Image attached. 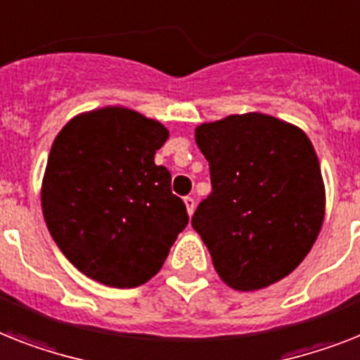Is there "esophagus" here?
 <instances>
[{"mask_svg": "<svg viewBox=\"0 0 360 360\" xmlns=\"http://www.w3.org/2000/svg\"><path fill=\"white\" fill-rule=\"evenodd\" d=\"M184 202H186L187 213H189V215H193V212H195V198L186 197V198H184Z\"/></svg>", "mask_w": 360, "mask_h": 360, "instance_id": "obj_1", "label": "esophagus"}]
</instances>
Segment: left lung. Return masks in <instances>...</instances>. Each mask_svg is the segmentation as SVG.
<instances>
[{
	"label": "left lung",
	"mask_w": 360,
	"mask_h": 360,
	"mask_svg": "<svg viewBox=\"0 0 360 360\" xmlns=\"http://www.w3.org/2000/svg\"><path fill=\"white\" fill-rule=\"evenodd\" d=\"M212 193L191 226L221 280L257 290L304 261L323 221L320 163L304 132L265 114L228 115L197 129Z\"/></svg>",
	"instance_id": "left-lung-1"
}]
</instances>
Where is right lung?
Here are the masks:
<instances>
[{"label": "right lung", "mask_w": 360, "mask_h": 360, "mask_svg": "<svg viewBox=\"0 0 360 360\" xmlns=\"http://www.w3.org/2000/svg\"><path fill=\"white\" fill-rule=\"evenodd\" d=\"M169 132L158 121L108 106L77 115L53 141L41 184L49 233L91 280L132 289L153 278L189 222L154 163Z\"/></svg>", "instance_id": "obj_1"}]
</instances>
